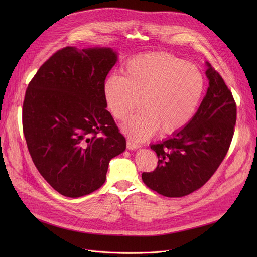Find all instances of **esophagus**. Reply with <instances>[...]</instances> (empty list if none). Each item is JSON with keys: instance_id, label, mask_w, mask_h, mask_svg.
Returning a JSON list of instances; mask_svg holds the SVG:
<instances>
[{"instance_id": "esophagus-1", "label": "esophagus", "mask_w": 257, "mask_h": 257, "mask_svg": "<svg viewBox=\"0 0 257 257\" xmlns=\"http://www.w3.org/2000/svg\"><path fill=\"white\" fill-rule=\"evenodd\" d=\"M141 146H140V144H138V143H134V142H132V141H127V149H129V150H136V149H139Z\"/></svg>"}]
</instances>
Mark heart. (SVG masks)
<instances>
[{
  "label": "heart",
  "instance_id": "1",
  "mask_svg": "<svg viewBox=\"0 0 257 257\" xmlns=\"http://www.w3.org/2000/svg\"><path fill=\"white\" fill-rule=\"evenodd\" d=\"M205 88L203 74L194 64L168 53L143 54L127 61L123 76L111 75L103 84L108 109L118 120L129 118L123 130L142 141L159 129L172 134L194 117Z\"/></svg>",
  "mask_w": 257,
  "mask_h": 257
}]
</instances>
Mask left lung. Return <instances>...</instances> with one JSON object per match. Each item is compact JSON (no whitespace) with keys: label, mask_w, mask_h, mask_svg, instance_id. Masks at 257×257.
<instances>
[{"label":"left lung","mask_w":257,"mask_h":257,"mask_svg":"<svg viewBox=\"0 0 257 257\" xmlns=\"http://www.w3.org/2000/svg\"><path fill=\"white\" fill-rule=\"evenodd\" d=\"M209 87L192 120L163 143L151 145L158 161L142 179L152 191L169 198L190 195L218 170L230 147L236 103L222 76L207 62Z\"/></svg>","instance_id":"1"}]
</instances>
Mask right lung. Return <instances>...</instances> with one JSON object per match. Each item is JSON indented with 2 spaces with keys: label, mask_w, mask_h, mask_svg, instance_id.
I'll use <instances>...</instances> for the list:
<instances>
[{
  "label": "right lung",
  "mask_w": 257,
  "mask_h": 257,
  "mask_svg": "<svg viewBox=\"0 0 257 257\" xmlns=\"http://www.w3.org/2000/svg\"><path fill=\"white\" fill-rule=\"evenodd\" d=\"M116 59L109 48L65 47L44 62L27 87V147L40 175L65 197L97 191L110 159L126 149L103 92Z\"/></svg>",
  "instance_id": "right-lung-1"
}]
</instances>
